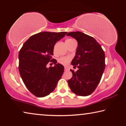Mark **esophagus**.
I'll return each instance as SVG.
<instances>
[{
	"mask_svg": "<svg viewBox=\"0 0 126 126\" xmlns=\"http://www.w3.org/2000/svg\"><path fill=\"white\" fill-rule=\"evenodd\" d=\"M64 69L65 71H68V70H69V68H68L67 67H64Z\"/></svg>",
	"mask_w": 126,
	"mask_h": 126,
	"instance_id": "34e87169",
	"label": "esophagus"
}]
</instances>
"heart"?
<instances>
[{"instance_id": "b5f03b06", "label": "heart", "mask_w": 126, "mask_h": 126, "mask_svg": "<svg viewBox=\"0 0 126 126\" xmlns=\"http://www.w3.org/2000/svg\"><path fill=\"white\" fill-rule=\"evenodd\" d=\"M73 40L72 39H69L66 40L65 42L67 41H71V40ZM71 61V57L69 56H65V57H62L61 58H59L58 60V62L59 63L61 64L66 65H67L70 61Z\"/></svg>"}]
</instances>
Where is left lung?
<instances>
[{
    "mask_svg": "<svg viewBox=\"0 0 126 126\" xmlns=\"http://www.w3.org/2000/svg\"><path fill=\"white\" fill-rule=\"evenodd\" d=\"M78 42L76 55L71 64L78 70L72 69V77L68 83L72 92L80 96L92 93L98 85L105 68V54L94 38L80 32L68 33Z\"/></svg>",
    "mask_w": 126,
    "mask_h": 126,
    "instance_id": "1",
    "label": "left lung"
}]
</instances>
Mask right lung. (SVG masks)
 I'll use <instances>...</instances> for the list:
<instances>
[{"label":"right lung","mask_w":126,"mask_h":126,"mask_svg":"<svg viewBox=\"0 0 126 126\" xmlns=\"http://www.w3.org/2000/svg\"><path fill=\"white\" fill-rule=\"evenodd\" d=\"M67 32H42L31 36L19 53V71L25 86L37 97L54 90L64 72L63 65L52 58L54 46ZM54 67H46L48 63Z\"/></svg>","instance_id":"right-lung-1"}]
</instances>
